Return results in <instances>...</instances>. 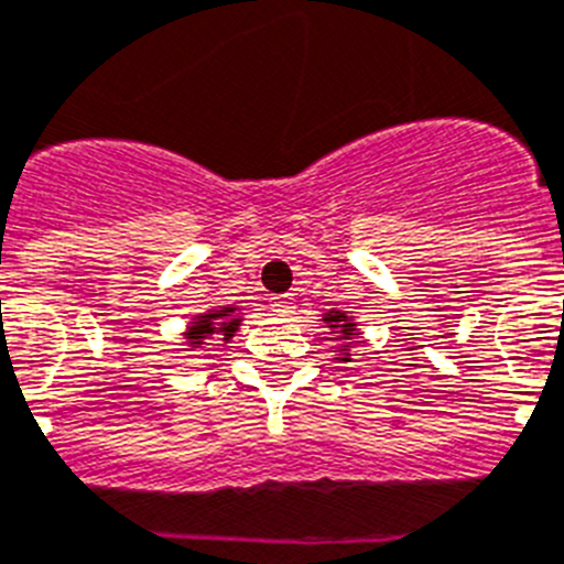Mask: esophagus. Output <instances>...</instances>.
Returning <instances> with one entry per match:
<instances>
[{"instance_id":"esophagus-1","label":"esophagus","mask_w":564,"mask_h":564,"mask_svg":"<svg viewBox=\"0 0 564 564\" xmlns=\"http://www.w3.org/2000/svg\"><path fill=\"white\" fill-rule=\"evenodd\" d=\"M269 310L275 312V315H292L295 303H292V297L289 295H275V297H269Z\"/></svg>"}]
</instances>
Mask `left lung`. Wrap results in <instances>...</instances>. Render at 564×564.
I'll list each match as a JSON object with an SVG mask.
<instances>
[{
    "label": "left lung",
    "instance_id": "obj_1",
    "mask_svg": "<svg viewBox=\"0 0 564 564\" xmlns=\"http://www.w3.org/2000/svg\"><path fill=\"white\" fill-rule=\"evenodd\" d=\"M323 321L329 323L332 329H337V326H340L343 340H349V337L355 335V323L346 321V315H343V312H335V315H326V317H323ZM340 351H343V355H346V351H349V349H340Z\"/></svg>",
    "mask_w": 564,
    "mask_h": 564
}]
</instances>
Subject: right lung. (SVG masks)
Segmentation results:
<instances>
[{
  "mask_svg": "<svg viewBox=\"0 0 564 564\" xmlns=\"http://www.w3.org/2000/svg\"><path fill=\"white\" fill-rule=\"evenodd\" d=\"M229 312H232V306H224V310L209 312V315H198L195 317L193 326H189L187 337L193 343H200V337H207V335H213L215 329H221L224 340H229V337H232V332L238 329V323H241L238 317H227Z\"/></svg>",
  "mask_w": 564,
  "mask_h": 564,
  "instance_id": "add662e5",
  "label": "right lung"
}]
</instances>
